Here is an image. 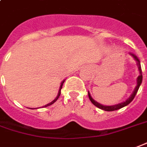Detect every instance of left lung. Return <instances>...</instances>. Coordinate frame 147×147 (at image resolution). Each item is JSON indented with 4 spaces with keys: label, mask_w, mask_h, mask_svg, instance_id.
I'll return each mask as SVG.
<instances>
[{
    "label": "left lung",
    "mask_w": 147,
    "mask_h": 147,
    "mask_svg": "<svg viewBox=\"0 0 147 147\" xmlns=\"http://www.w3.org/2000/svg\"><path fill=\"white\" fill-rule=\"evenodd\" d=\"M129 54L134 58V59L137 62V65H138V69H139V71H140V75H139V77L137 78L136 81H137V84L135 88V89L132 92V93L131 94V96L128 97L125 101L122 102H120L118 104H115V105H112V106H105V105H102L100 103H98V102H96V100H94L92 98V97L91 96V94H90L89 92H88V97H89V99L91 100V102H92L93 104L95 105L96 107H97L99 109H101V110H103L105 111H113V110H119V109H121L122 107H125L126 106H128L129 103H130L133 100V98H135V96L136 95L137 92H138V90L140 88V86L142 84V69H141V65H140V59H138L136 55L132 54V53H129Z\"/></svg>",
    "instance_id": "left-lung-1"
}]
</instances>
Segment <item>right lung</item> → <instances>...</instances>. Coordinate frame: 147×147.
<instances>
[{"instance_id":"obj_1","label":"right lung","mask_w":147,"mask_h":147,"mask_svg":"<svg viewBox=\"0 0 147 147\" xmlns=\"http://www.w3.org/2000/svg\"><path fill=\"white\" fill-rule=\"evenodd\" d=\"M64 81H65V80H63L62 82H61V84H60V87H59V92H58V95L57 96L55 97V98L53 101H51V102H49V103H48V104H46L45 106H43V107H41L42 108L44 107H49V106H51V104H53L55 102H56V100H57L58 98H59V96H60L61 94V89H62V87H63V83H64ZM30 109H39V108H30Z\"/></svg>"}]
</instances>
